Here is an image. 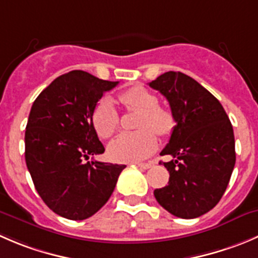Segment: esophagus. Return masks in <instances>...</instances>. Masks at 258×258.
<instances>
[{
    "label": "esophagus",
    "mask_w": 258,
    "mask_h": 258,
    "mask_svg": "<svg viewBox=\"0 0 258 258\" xmlns=\"http://www.w3.org/2000/svg\"><path fill=\"white\" fill-rule=\"evenodd\" d=\"M137 166L140 167V169H144V170H146V169H150V167L152 166V165H154V162H139V164H136Z\"/></svg>",
    "instance_id": "obj_1"
}]
</instances>
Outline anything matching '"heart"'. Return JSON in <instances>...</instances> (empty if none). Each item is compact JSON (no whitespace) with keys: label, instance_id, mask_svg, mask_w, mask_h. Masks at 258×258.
Here are the masks:
<instances>
[{"label":"heart","instance_id":"1","mask_svg":"<svg viewBox=\"0 0 258 258\" xmlns=\"http://www.w3.org/2000/svg\"><path fill=\"white\" fill-rule=\"evenodd\" d=\"M127 109L140 111L135 132H122L108 145L111 159L118 162H136L149 157L157 147L156 132L167 136L175 124L171 111L157 104V97L144 87H131L118 94ZM94 130L102 139H108L118 126V113L109 98H102L92 114Z\"/></svg>","mask_w":258,"mask_h":258}]
</instances>
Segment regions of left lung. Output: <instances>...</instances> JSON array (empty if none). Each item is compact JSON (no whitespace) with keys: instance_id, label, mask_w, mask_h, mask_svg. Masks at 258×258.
<instances>
[{"instance_id":"1","label":"left lung","mask_w":258,"mask_h":258,"mask_svg":"<svg viewBox=\"0 0 258 258\" xmlns=\"http://www.w3.org/2000/svg\"><path fill=\"white\" fill-rule=\"evenodd\" d=\"M167 99L174 130L161 155L170 177L154 190L160 206L172 216L191 219L213 209L221 201L234 164V134L221 102L196 79L180 72H166L150 82Z\"/></svg>"}]
</instances>
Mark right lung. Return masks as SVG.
Returning <instances> with one entry per match:
<instances>
[{"label":"right lung","instance_id":"right-lung-1","mask_svg":"<svg viewBox=\"0 0 258 258\" xmlns=\"http://www.w3.org/2000/svg\"><path fill=\"white\" fill-rule=\"evenodd\" d=\"M118 82L83 71L57 77L32 103L25 131V160L35 189L54 213L83 221L113 192L126 165L87 161L103 154L92 114Z\"/></svg>","mask_w":258,"mask_h":258}]
</instances>
